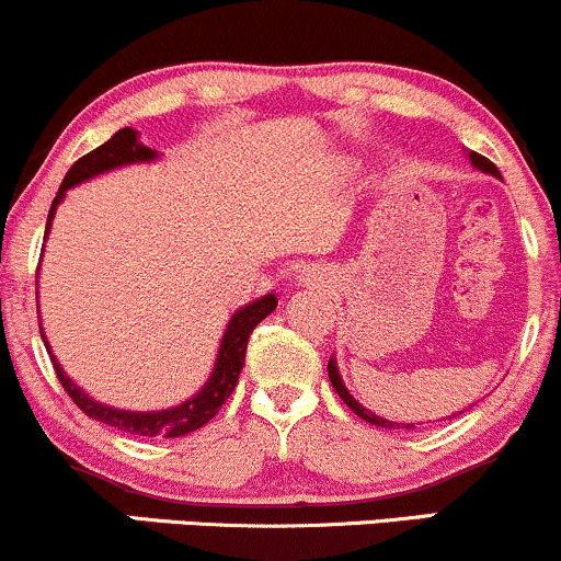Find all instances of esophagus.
Listing matches in <instances>:
<instances>
[{
    "instance_id": "esophagus-1",
    "label": "esophagus",
    "mask_w": 561,
    "mask_h": 561,
    "mask_svg": "<svg viewBox=\"0 0 561 561\" xmlns=\"http://www.w3.org/2000/svg\"><path fill=\"white\" fill-rule=\"evenodd\" d=\"M313 279H317V276H313V272H306V274H302V282H313Z\"/></svg>"
}]
</instances>
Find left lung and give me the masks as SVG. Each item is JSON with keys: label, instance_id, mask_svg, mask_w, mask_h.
Listing matches in <instances>:
<instances>
[{"label": "left lung", "instance_id": "1", "mask_svg": "<svg viewBox=\"0 0 561 561\" xmlns=\"http://www.w3.org/2000/svg\"><path fill=\"white\" fill-rule=\"evenodd\" d=\"M469 160H472V165L478 171H482V173H491V176H495V179H501V173H499V169H495V165L491 163V160L488 158H482V156H478V152H469ZM327 371H330V382H332V388L337 390V396L343 398V401L347 403V409L353 411V414H358L362 416V420H366L369 424H377V427H385V430H392V427H405V430H411L414 427V424H398V422H390V420H382V416H377V414H371L369 409H364L362 403L356 401V398L351 396V392H347V388H345V382H343V377H340V371H337V362H334V358H330V364H327ZM461 414V411H459ZM450 416H456V414H450ZM448 416V420H450Z\"/></svg>", "mask_w": 561, "mask_h": 561}]
</instances>
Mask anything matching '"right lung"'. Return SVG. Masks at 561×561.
I'll return each instance as SVG.
<instances>
[{
	"label": "right lung",
	"mask_w": 561,
	"mask_h": 561,
	"mask_svg": "<svg viewBox=\"0 0 561 561\" xmlns=\"http://www.w3.org/2000/svg\"><path fill=\"white\" fill-rule=\"evenodd\" d=\"M156 158H158V152L141 145L139 134L134 131V128L126 126V128H121V131H115L113 137L105 141V145H100L96 150L87 152V156L79 158L73 165H70V171L66 173V179H62V184H60V192H57V197L53 199V208H49V216H47V231H44V234H49V227H53L57 205L62 203V197H66V192L70 190V186L87 182V179H92V176H100V173H105V171L121 169V165L150 163V160H156ZM274 308H276V295L268 293V295H263V298L242 306L240 311L231 313L208 382H205L203 388H199L195 396L190 398V401L173 405V409H163V411H126V409H113V405L94 401V398L87 396V392H83L79 385H76L73 379L62 371V366L57 364L53 351H49L47 337H44V330H42V340H44V345H47L49 358H53V366H55L57 377H60V385L66 388L70 401L79 405L89 420H96V422L107 424V427H115V430H121V433H128V435L182 437V435L195 433V430L203 427V424H208L218 414V409L227 403L231 390L237 388V379H240L250 334H253L255 327H259L261 321L274 311Z\"/></svg>",
	"instance_id": "add662e5"
}]
</instances>
